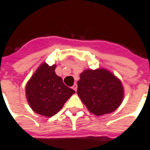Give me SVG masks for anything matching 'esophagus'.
Segmentation results:
<instances>
[{
    "instance_id": "34e87169",
    "label": "esophagus",
    "mask_w": 150,
    "mask_h": 150,
    "mask_svg": "<svg viewBox=\"0 0 150 150\" xmlns=\"http://www.w3.org/2000/svg\"><path fill=\"white\" fill-rule=\"evenodd\" d=\"M72 88H73V89L75 90V92H76V90H77V84H76V83H74V84H73V86H72Z\"/></svg>"
}]
</instances>
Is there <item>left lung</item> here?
<instances>
[{
    "label": "left lung",
    "instance_id": "8db88e82",
    "mask_svg": "<svg viewBox=\"0 0 150 150\" xmlns=\"http://www.w3.org/2000/svg\"><path fill=\"white\" fill-rule=\"evenodd\" d=\"M77 94L93 115L115 111L122 104L124 89L121 80L105 68L86 69L79 75Z\"/></svg>",
    "mask_w": 150,
    "mask_h": 150
}]
</instances>
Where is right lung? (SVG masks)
Masks as SVG:
<instances>
[{
  "label": "right lung",
  "instance_id": "right-lung-1",
  "mask_svg": "<svg viewBox=\"0 0 150 150\" xmlns=\"http://www.w3.org/2000/svg\"><path fill=\"white\" fill-rule=\"evenodd\" d=\"M56 64L40 65L26 85V97L30 107L38 115L51 117L63 107L75 93L65 85L55 73Z\"/></svg>",
  "mask_w": 150,
  "mask_h": 150
}]
</instances>
